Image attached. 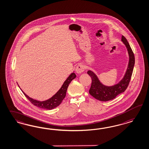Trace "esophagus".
I'll return each mask as SVG.
<instances>
[{
    "mask_svg": "<svg viewBox=\"0 0 149 149\" xmlns=\"http://www.w3.org/2000/svg\"><path fill=\"white\" fill-rule=\"evenodd\" d=\"M84 70H85L84 67L81 64H79L76 67V69H75L76 72H77V74H80L82 72H84Z\"/></svg>",
    "mask_w": 149,
    "mask_h": 149,
    "instance_id": "1",
    "label": "esophagus"
}]
</instances>
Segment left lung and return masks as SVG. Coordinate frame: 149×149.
<instances>
[{"mask_svg": "<svg viewBox=\"0 0 149 149\" xmlns=\"http://www.w3.org/2000/svg\"><path fill=\"white\" fill-rule=\"evenodd\" d=\"M121 41L126 46L129 56L128 65L126 72L122 80L113 86H106L103 84L97 75L92 70H88L87 74L92 79V84L89 93L92 97L100 101L107 102L112 100L126 90L131 80L135 63L134 55L126 38L122 36Z\"/></svg>", "mask_w": 149, "mask_h": 149, "instance_id": "left-lung-1", "label": "left lung"}]
</instances>
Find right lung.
Returning a JSON list of instances; mask_svg holds the SVG:
<instances>
[{"label":"right lung","instance_id":"add662e5","mask_svg":"<svg viewBox=\"0 0 149 149\" xmlns=\"http://www.w3.org/2000/svg\"><path fill=\"white\" fill-rule=\"evenodd\" d=\"M76 77L77 75H75L74 72H72L68 77L66 80L64 82L62 86L57 92V93L54 95L51 98L44 101H39L36 99H33L32 98L29 97L28 95H27L21 88L20 89L22 90L24 95L27 97V99L35 106H36L40 108L45 109L47 110H52L58 107L59 105V104H61L62 103V100L66 95V92L69 84Z\"/></svg>","mask_w":149,"mask_h":149}]
</instances>
